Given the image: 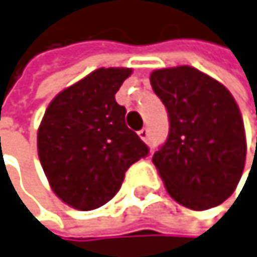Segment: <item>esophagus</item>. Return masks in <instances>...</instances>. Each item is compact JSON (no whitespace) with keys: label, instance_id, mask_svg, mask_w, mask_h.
I'll return each mask as SVG.
<instances>
[{"label":"esophagus","instance_id":"34e87169","mask_svg":"<svg viewBox=\"0 0 257 257\" xmlns=\"http://www.w3.org/2000/svg\"><path fill=\"white\" fill-rule=\"evenodd\" d=\"M139 137L142 139V140H148V137H150V131H148V127H143V130H140L139 131Z\"/></svg>","mask_w":257,"mask_h":257}]
</instances>
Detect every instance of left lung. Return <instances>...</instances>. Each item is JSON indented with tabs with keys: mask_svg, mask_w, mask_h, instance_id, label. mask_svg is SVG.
Wrapping results in <instances>:
<instances>
[{
	"mask_svg": "<svg viewBox=\"0 0 257 257\" xmlns=\"http://www.w3.org/2000/svg\"><path fill=\"white\" fill-rule=\"evenodd\" d=\"M163 101L170 134L153 163L176 202L203 211L228 199L246 156L243 120L230 91L191 66L157 69L150 77Z\"/></svg>",
	"mask_w": 257,
	"mask_h": 257,
	"instance_id": "1",
	"label": "left lung"
}]
</instances>
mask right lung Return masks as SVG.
<instances>
[{
	"instance_id": "obj_1",
	"label": "right lung",
	"mask_w": 257,
	"mask_h": 257,
	"mask_svg": "<svg viewBox=\"0 0 257 257\" xmlns=\"http://www.w3.org/2000/svg\"><path fill=\"white\" fill-rule=\"evenodd\" d=\"M131 74L130 67H100L61 91L44 112L38 157L52 191L75 210L109 202L127 168L150 153L115 101Z\"/></svg>"
}]
</instances>
